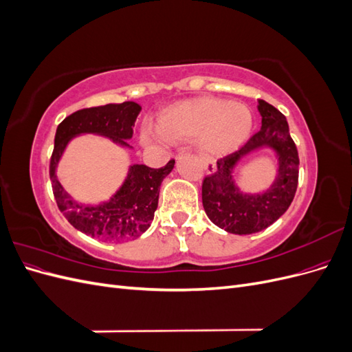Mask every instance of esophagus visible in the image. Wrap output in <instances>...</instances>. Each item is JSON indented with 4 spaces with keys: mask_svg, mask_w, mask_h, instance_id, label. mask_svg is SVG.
<instances>
[{
    "mask_svg": "<svg viewBox=\"0 0 352 352\" xmlns=\"http://www.w3.org/2000/svg\"><path fill=\"white\" fill-rule=\"evenodd\" d=\"M201 162H202V166H204V170H206L207 173H214L216 172V166H214V163L211 162L210 158L201 157Z\"/></svg>",
    "mask_w": 352,
    "mask_h": 352,
    "instance_id": "obj_1",
    "label": "esophagus"
}]
</instances>
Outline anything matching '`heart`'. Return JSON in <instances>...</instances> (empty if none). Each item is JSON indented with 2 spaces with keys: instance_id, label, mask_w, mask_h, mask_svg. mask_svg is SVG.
Returning <instances> with one entry per match:
<instances>
[{
  "instance_id": "b5f03b06",
  "label": "heart",
  "mask_w": 352,
  "mask_h": 352,
  "mask_svg": "<svg viewBox=\"0 0 352 352\" xmlns=\"http://www.w3.org/2000/svg\"><path fill=\"white\" fill-rule=\"evenodd\" d=\"M252 126V113L247 105L216 97H198L175 102L160 111L155 132L166 142L195 141L202 153L223 155L247 141Z\"/></svg>"
}]
</instances>
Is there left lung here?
I'll return each mask as SVG.
<instances>
[{
    "mask_svg": "<svg viewBox=\"0 0 352 352\" xmlns=\"http://www.w3.org/2000/svg\"><path fill=\"white\" fill-rule=\"evenodd\" d=\"M261 129L238 151L217 160L216 172L202 180V206L216 226L235 235H250L269 228L289 208L298 186V150L289 135L286 117L272 104L258 101ZM263 144L280 155V173L267 193L242 195L231 180V168L239 158Z\"/></svg>",
    "mask_w": 352,
    "mask_h": 352,
    "instance_id": "8db88e82",
    "label": "left lung"
}]
</instances>
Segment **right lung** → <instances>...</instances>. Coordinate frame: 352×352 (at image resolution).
Masks as SVG:
<instances>
[{"label": "right lung", "mask_w": 352, "mask_h": 352, "mask_svg": "<svg viewBox=\"0 0 352 352\" xmlns=\"http://www.w3.org/2000/svg\"><path fill=\"white\" fill-rule=\"evenodd\" d=\"M141 105L126 101L74 111L63 120L56 132L54 151L50 160L52 192L60 211L70 225L92 238L120 242L141 236L150 228L158 206L163 179L172 172L175 160L160 168L144 164L131 167L123 186L109 202L97 207H83L74 202L56 176V167L67 142L79 133H100L117 144L129 146L126 140L133 136V126Z\"/></svg>", "instance_id": "obj_1"}]
</instances>
